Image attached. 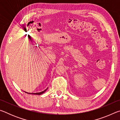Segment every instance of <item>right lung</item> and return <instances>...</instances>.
I'll return each mask as SVG.
<instances>
[{
    "mask_svg": "<svg viewBox=\"0 0 120 120\" xmlns=\"http://www.w3.org/2000/svg\"><path fill=\"white\" fill-rule=\"evenodd\" d=\"M48 88H46L45 90H44V91H42V92H40V93H27V92H25L26 93H27V94H34V95H41L43 94V93H44V92H45V91L47 90Z\"/></svg>",
    "mask_w": 120,
    "mask_h": 120,
    "instance_id": "right-lung-1",
    "label": "right lung"
}]
</instances>
